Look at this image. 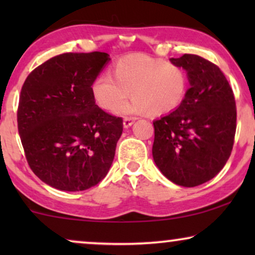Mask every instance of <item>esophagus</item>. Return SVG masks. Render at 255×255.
Segmentation results:
<instances>
[{
  "label": "esophagus",
  "mask_w": 255,
  "mask_h": 255,
  "mask_svg": "<svg viewBox=\"0 0 255 255\" xmlns=\"http://www.w3.org/2000/svg\"><path fill=\"white\" fill-rule=\"evenodd\" d=\"M135 120H137V118H135V117H131V116H130V117H125V118H124V121H123V125H124V128H130L131 125L134 123Z\"/></svg>",
  "instance_id": "obj_1"
}]
</instances>
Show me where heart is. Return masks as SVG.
<instances>
[{
  "label": "heart",
  "mask_w": 255,
  "mask_h": 255,
  "mask_svg": "<svg viewBox=\"0 0 255 255\" xmlns=\"http://www.w3.org/2000/svg\"><path fill=\"white\" fill-rule=\"evenodd\" d=\"M113 74L116 80L103 73L92 85L94 101L106 111L118 109L121 114L148 111L151 115H163L179 108L186 96V72L165 59L142 53L124 55L113 65ZM130 90L134 100L120 107Z\"/></svg>",
  "instance_id": "heart-1"
}]
</instances>
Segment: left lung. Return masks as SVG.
Masks as SVG:
<instances>
[{
	"instance_id": "obj_1",
	"label": "left lung",
	"mask_w": 255,
	"mask_h": 255,
	"mask_svg": "<svg viewBox=\"0 0 255 255\" xmlns=\"http://www.w3.org/2000/svg\"><path fill=\"white\" fill-rule=\"evenodd\" d=\"M186 69L190 88L180 107L153 122V159L172 182L196 187L221 172L237 128L235 95L217 65L196 54L170 59Z\"/></svg>"
}]
</instances>
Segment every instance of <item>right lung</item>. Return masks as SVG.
<instances>
[{"instance_id":"right-lung-1","label":"right lung","mask_w":255,"mask_h":255,"mask_svg":"<svg viewBox=\"0 0 255 255\" xmlns=\"http://www.w3.org/2000/svg\"><path fill=\"white\" fill-rule=\"evenodd\" d=\"M109 60L104 52L55 55L34 68L20 90L17 124L26 161L55 189H89L114 161L123 120L101 109L92 95Z\"/></svg>"}]
</instances>
